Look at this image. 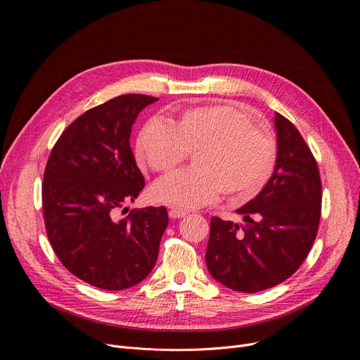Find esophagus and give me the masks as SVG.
I'll list each match as a JSON object with an SVG mask.
<instances>
[{"label":"esophagus","instance_id":"1","mask_svg":"<svg viewBox=\"0 0 360 360\" xmlns=\"http://www.w3.org/2000/svg\"><path fill=\"white\" fill-rule=\"evenodd\" d=\"M186 214H188V212L181 210V209H170L169 210V217H172V219H181V217H184Z\"/></svg>","mask_w":360,"mask_h":360}]
</instances>
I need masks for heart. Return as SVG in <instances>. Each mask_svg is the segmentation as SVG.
I'll return each mask as SVG.
<instances>
[{"mask_svg":"<svg viewBox=\"0 0 360 360\" xmlns=\"http://www.w3.org/2000/svg\"><path fill=\"white\" fill-rule=\"evenodd\" d=\"M194 153V167L153 186L155 200L193 209L223 193L232 204L255 198L271 179L277 144L242 109L214 103L182 110L169 122L151 121L136 143L140 163L170 174Z\"/></svg>","mask_w":360,"mask_h":360,"instance_id":"obj_1","label":"heart"}]
</instances>
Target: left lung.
<instances>
[{
    "label": "left lung",
    "mask_w": 360,
    "mask_h": 360,
    "mask_svg": "<svg viewBox=\"0 0 360 360\" xmlns=\"http://www.w3.org/2000/svg\"><path fill=\"white\" fill-rule=\"evenodd\" d=\"M277 165L264 190L236 212L243 224L210 220L205 264L223 286L255 293L280 285L305 261L318 233L321 178L296 127L274 118Z\"/></svg>",
    "instance_id": "8db88e82"
}]
</instances>
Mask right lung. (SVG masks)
<instances>
[{
    "label": "right lung",
    "instance_id": "add662e5",
    "mask_svg": "<svg viewBox=\"0 0 360 360\" xmlns=\"http://www.w3.org/2000/svg\"><path fill=\"white\" fill-rule=\"evenodd\" d=\"M159 101L122 94L91 108L55 143L44 174L48 239L63 266L105 290H122L153 270L169 217L166 207L128 212L144 188L129 147L139 113Z\"/></svg>",
    "mask_w": 360,
    "mask_h": 360
}]
</instances>
